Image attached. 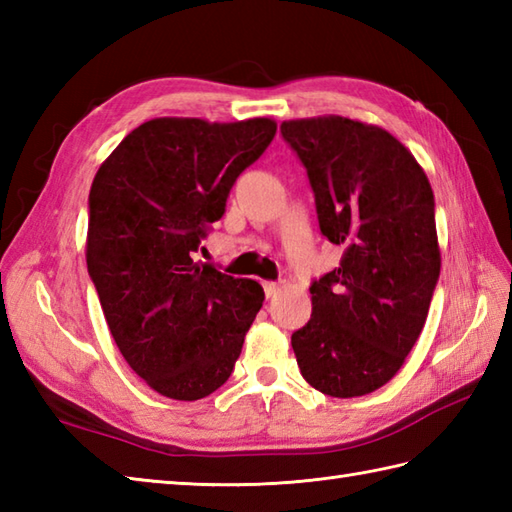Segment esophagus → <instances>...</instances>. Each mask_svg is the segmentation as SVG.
<instances>
[{
    "label": "esophagus",
    "instance_id": "34e87169",
    "mask_svg": "<svg viewBox=\"0 0 512 512\" xmlns=\"http://www.w3.org/2000/svg\"><path fill=\"white\" fill-rule=\"evenodd\" d=\"M277 292H279V286L275 284V281H264V295H266V299L277 297Z\"/></svg>",
    "mask_w": 512,
    "mask_h": 512
}]
</instances>
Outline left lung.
I'll list each match as a JSON object with an SVG mask.
<instances>
[{
  "mask_svg": "<svg viewBox=\"0 0 512 512\" xmlns=\"http://www.w3.org/2000/svg\"><path fill=\"white\" fill-rule=\"evenodd\" d=\"M279 132L308 173L321 235L345 248L310 284V321L292 332L301 376L334 398L372 394L418 341L440 277L431 184L380 127L325 116Z\"/></svg>",
  "mask_w": 512,
  "mask_h": 512,
  "instance_id": "obj_1",
  "label": "left lung"
}]
</instances>
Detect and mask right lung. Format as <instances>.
Listing matches in <instances>:
<instances>
[{"mask_svg": "<svg viewBox=\"0 0 512 512\" xmlns=\"http://www.w3.org/2000/svg\"><path fill=\"white\" fill-rule=\"evenodd\" d=\"M275 132L270 118H154L96 171L88 273L118 350L162 396L200 400L222 387L262 308L257 281L191 255Z\"/></svg>", "mask_w": 512, "mask_h": 512, "instance_id": "right-lung-1", "label": "right lung"}]
</instances>
